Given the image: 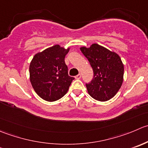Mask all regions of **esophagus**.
Instances as JSON below:
<instances>
[{"mask_svg": "<svg viewBox=\"0 0 148 148\" xmlns=\"http://www.w3.org/2000/svg\"><path fill=\"white\" fill-rule=\"evenodd\" d=\"M81 77H82V75L80 74H79L78 75H77L75 77V78L77 79H81Z\"/></svg>", "mask_w": 148, "mask_h": 148, "instance_id": "34e87169", "label": "esophagus"}]
</instances>
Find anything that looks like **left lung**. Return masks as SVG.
Returning <instances> with one entry per match:
<instances>
[{
  "instance_id": "left-lung-1",
  "label": "left lung",
  "mask_w": 148,
  "mask_h": 148,
  "mask_svg": "<svg viewBox=\"0 0 148 148\" xmlns=\"http://www.w3.org/2000/svg\"><path fill=\"white\" fill-rule=\"evenodd\" d=\"M93 70V78L86 84L89 95L98 101L114 97L123 82L124 65L118 54L98 44L80 48Z\"/></svg>"
}]
</instances>
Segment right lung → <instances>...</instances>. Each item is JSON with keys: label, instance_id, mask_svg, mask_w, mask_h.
Wrapping results in <instances>:
<instances>
[{"label": "right lung", "instance_id": "obj_1", "mask_svg": "<svg viewBox=\"0 0 148 148\" xmlns=\"http://www.w3.org/2000/svg\"><path fill=\"white\" fill-rule=\"evenodd\" d=\"M69 51L60 45L38 53L29 65L30 82L36 93L43 100L53 102L64 96L74 77L69 76L64 58Z\"/></svg>", "mask_w": 148, "mask_h": 148}]
</instances>
